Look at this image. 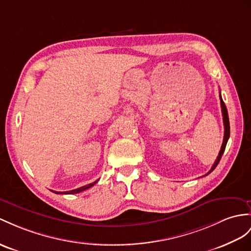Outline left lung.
Segmentation results:
<instances>
[{"mask_svg": "<svg viewBox=\"0 0 251 251\" xmlns=\"http://www.w3.org/2000/svg\"><path fill=\"white\" fill-rule=\"evenodd\" d=\"M219 99H221V105H222V113H223V119H224V126H225V135H224V142H223V145H222V148H221V151H219L218 153V156L216 158V161L214 162L213 166L211 168V170L209 173H207L205 176H207L209 174H211L214 169L216 168V166L218 165L219 161H221V158L224 154V151L226 149V146H227V143H228V139L230 137V124H229V116H228V111H227V107H226L225 103L223 101V98H222V95H219Z\"/></svg>", "mask_w": 251, "mask_h": 251, "instance_id": "8db88e82", "label": "left lung"}]
</instances>
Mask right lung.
Returning a JSON list of instances; mask_svg holds the SVG:
<instances>
[{"label":"right lung","mask_w":251,"mask_h":251,"mask_svg":"<svg viewBox=\"0 0 251 251\" xmlns=\"http://www.w3.org/2000/svg\"><path fill=\"white\" fill-rule=\"evenodd\" d=\"M97 182H98V180L95 181V182H93V183H90V184H87V185L82 186V187L76 188V189H72V191H69V192H63V193H60V192H53V193H56V194H77V193H81V192L85 191V189H87V188H89V187H91V186H94Z\"/></svg>","instance_id":"1"}]
</instances>
